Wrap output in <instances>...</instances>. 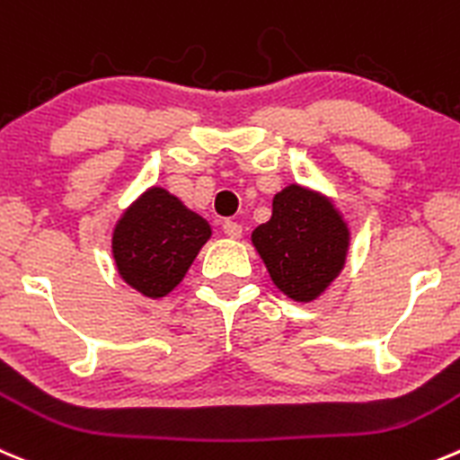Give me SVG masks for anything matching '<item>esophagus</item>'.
<instances>
[{"mask_svg":"<svg viewBox=\"0 0 460 460\" xmlns=\"http://www.w3.org/2000/svg\"><path fill=\"white\" fill-rule=\"evenodd\" d=\"M222 229H225V234L229 235L231 240H238L240 235H243V225H238V222L234 220H226L225 225H222Z\"/></svg>","mask_w":460,"mask_h":460,"instance_id":"esophagus-1","label":"esophagus"}]
</instances>
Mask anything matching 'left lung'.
<instances>
[{
	"mask_svg": "<svg viewBox=\"0 0 460 460\" xmlns=\"http://www.w3.org/2000/svg\"><path fill=\"white\" fill-rule=\"evenodd\" d=\"M252 244L271 283L292 301L310 303L341 274L350 229L328 195L289 184L274 195L270 222L253 229Z\"/></svg>",
	"mask_w": 460,
	"mask_h": 460,
	"instance_id": "8db88e82",
	"label": "left lung"
}]
</instances>
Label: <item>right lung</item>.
<instances>
[{
  "mask_svg": "<svg viewBox=\"0 0 460 460\" xmlns=\"http://www.w3.org/2000/svg\"><path fill=\"white\" fill-rule=\"evenodd\" d=\"M211 225L164 186L146 189L114 225L111 258L123 283L148 298L171 294L184 280Z\"/></svg>",
  "mask_w": 460,
  "mask_h": 460,
  "instance_id": "right-lung-1",
  "label": "right lung"
}]
</instances>
